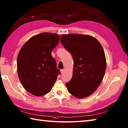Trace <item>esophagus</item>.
Returning <instances> with one entry per match:
<instances>
[{"mask_svg": "<svg viewBox=\"0 0 128 128\" xmlns=\"http://www.w3.org/2000/svg\"><path fill=\"white\" fill-rule=\"evenodd\" d=\"M60 72H61L62 74L64 73V69H61V70H60Z\"/></svg>", "mask_w": 128, "mask_h": 128, "instance_id": "34e87169", "label": "esophagus"}]
</instances>
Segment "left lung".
<instances>
[{"label":"left lung","mask_w":128,"mask_h":128,"mask_svg":"<svg viewBox=\"0 0 128 128\" xmlns=\"http://www.w3.org/2000/svg\"><path fill=\"white\" fill-rule=\"evenodd\" d=\"M60 41L72 54L74 66L73 76L66 83L69 92L83 98L96 91L102 80L106 69V60L98 41L87 34H62Z\"/></svg>","instance_id":"1"}]
</instances>
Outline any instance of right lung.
<instances>
[{
  "label": "right lung",
  "instance_id": "right-lung-1",
  "mask_svg": "<svg viewBox=\"0 0 128 128\" xmlns=\"http://www.w3.org/2000/svg\"><path fill=\"white\" fill-rule=\"evenodd\" d=\"M59 38V34L49 32L36 34L24 44L18 53V77L24 89L34 96L48 94L60 73L52 56Z\"/></svg>",
  "mask_w": 128,
  "mask_h": 128
}]
</instances>
